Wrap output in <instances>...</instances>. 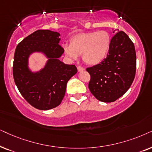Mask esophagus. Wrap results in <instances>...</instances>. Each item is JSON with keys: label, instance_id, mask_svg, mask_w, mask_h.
I'll list each match as a JSON object with an SVG mask.
<instances>
[{"label": "esophagus", "instance_id": "1", "mask_svg": "<svg viewBox=\"0 0 152 152\" xmlns=\"http://www.w3.org/2000/svg\"><path fill=\"white\" fill-rule=\"evenodd\" d=\"M77 69H78V72H83V71H85V68L83 67V66H78Z\"/></svg>", "mask_w": 152, "mask_h": 152}]
</instances>
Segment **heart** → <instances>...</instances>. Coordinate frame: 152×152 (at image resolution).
Instances as JSON below:
<instances>
[{"instance_id":"1","label":"heart","mask_w":152,"mask_h":152,"mask_svg":"<svg viewBox=\"0 0 152 152\" xmlns=\"http://www.w3.org/2000/svg\"><path fill=\"white\" fill-rule=\"evenodd\" d=\"M111 45V37L104 30L83 32L74 35L70 44H64L66 56L76 60L83 54L84 62L89 64H99L108 56Z\"/></svg>"}]
</instances>
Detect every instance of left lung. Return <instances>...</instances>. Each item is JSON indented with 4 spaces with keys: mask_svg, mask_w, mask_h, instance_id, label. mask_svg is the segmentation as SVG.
<instances>
[{
    "mask_svg": "<svg viewBox=\"0 0 152 152\" xmlns=\"http://www.w3.org/2000/svg\"><path fill=\"white\" fill-rule=\"evenodd\" d=\"M135 70L134 44L124 32L119 31L111 39L107 57L101 63L86 69L90 75L88 88L96 99L113 102L130 88Z\"/></svg>",
    "mask_w": 152,
    "mask_h": 152,
    "instance_id": "1",
    "label": "left lung"
}]
</instances>
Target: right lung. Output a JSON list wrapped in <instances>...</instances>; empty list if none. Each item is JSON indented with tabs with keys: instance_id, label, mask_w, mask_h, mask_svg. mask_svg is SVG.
Listing matches in <instances>:
<instances>
[{
	"instance_id": "obj_1",
	"label": "right lung",
	"mask_w": 152,
	"mask_h": 152,
	"mask_svg": "<svg viewBox=\"0 0 152 152\" xmlns=\"http://www.w3.org/2000/svg\"><path fill=\"white\" fill-rule=\"evenodd\" d=\"M59 36L57 32L38 30L24 38L15 52L13 77L16 86L26 102L39 110L59 106L68 80L77 72L74 64H66L58 60L64 53ZM33 52H43L49 58L45 66L35 73L27 66L28 58Z\"/></svg>"
}]
</instances>
